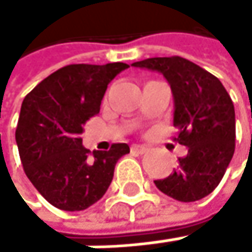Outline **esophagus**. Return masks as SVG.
Masks as SVG:
<instances>
[{
  "label": "esophagus",
  "instance_id": "esophagus-1",
  "mask_svg": "<svg viewBox=\"0 0 252 252\" xmlns=\"http://www.w3.org/2000/svg\"><path fill=\"white\" fill-rule=\"evenodd\" d=\"M148 147H145V145H133L131 147V151L133 153H137V154H145V153H148Z\"/></svg>",
  "mask_w": 252,
  "mask_h": 252
}]
</instances>
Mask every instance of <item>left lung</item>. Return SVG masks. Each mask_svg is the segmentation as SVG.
Masks as SVG:
<instances>
[{
    "label": "left lung",
    "instance_id": "left-lung-1",
    "mask_svg": "<svg viewBox=\"0 0 252 252\" xmlns=\"http://www.w3.org/2000/svg\"><path fill=\"white\" fill-rule=\"evenodd\" d=\"M133 66L158 71L174 95V139L188 147L178 168L156 180L164 195L192 202L212 193L224 177L234 154L236 119L233 101L222 83L209 71L178 56L153 57Z\"/></svg>",
    "mask_w": 252,
    "mask_h": 252
}]
</instances>
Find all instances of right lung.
Instances as JSON below:
<instances>
[{
	"label": "right lung",
	"instance_id": "right-lung-1",
	"mask_svg": "<svg viewBox=\"0 0 252 252\" xmlns=\"http://www.w3.org/2000/svg\"><path fill=\"white\" fill-rule=\"evenodd\" d=\"M128 64H67L42 80L24 98L16 143L25 175L54 207L80 212L107 192L127 143L109 151L83 147V127L99 113L109 83Z\"/></svg>",
	"mask_w": 252,
	"mask_h": 252
}]
</instances>
